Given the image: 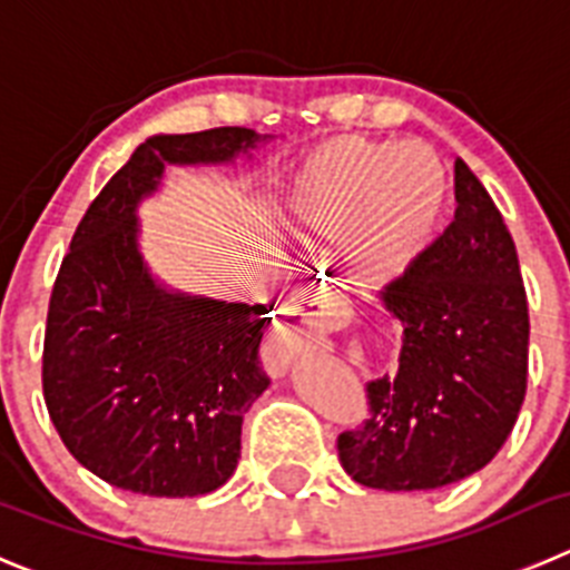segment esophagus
<instances>
[{
	"label": "esophagus",
	"instance_id": "esophagus-1",
	"mask_svg": "<svg viewBox=\"0 0 570 570\" xmlns=\"http://www.w3.org/2000/svg\"><path fill=\"white\" fill-rule=\"evenodd\" d=\"M343 295L326 289V286L306 289L303 295L292 297L289 306L281 315L278 328H275L273 343H269V368H273V374H281L292 360L301 357L303 351L317 345L328 321L343 315Z\"/></svg>",
	"mask_w": 570,
	"mask_h": 570
}]
</instances>
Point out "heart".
<instances>
[{"mask_svg": "<svg viewBox=\"0 0 570 570\" xmlns=\"http://www.w3.org/2000/svg\"><path fill=\"white\" fill-rule=\"evenodd\" d=\"M444 194V165L430 146L343 137L301 165L284 213L301 238L337 242L357 230L360 269L387 281L428 247Z\"/></svg>", "mask_w": 570, "mask_h": 570, "instance_id": "1", "label": "heart"}]
</instances>
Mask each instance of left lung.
I'll use <instances>...</instances> for the list:
<instances>
[{
  "mask_svg": "<svg viewBox=\"0 0 570 570\" xmlns=\"http://www.w3.org/2000/svg\"><path fill=\"white\" fill-rule=\"evenodd\" d=\"M455 219L382 289L402 323L393 376L368 382V419L337 439L363 487L419 492L483 470L518 422L529 376V303L512 233L455 159Z\"/></svg>",
  "mask_w": 570,
  "mask_h": 570,
  "instance_id": "obj_1",
  "label": "left lung"
}]
</instances>
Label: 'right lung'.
<instances>
[{
    "instance_id": "add662e5",
    "label": "right lung",
    "mask_w": 570,
    "mask_h": 570,
    "mask_svg": "<svg viewBox=\"0 0 570 570\" xmlns=\"http://www.w3.org/2000/svg\"><path fill=\"white\" fill-rule=\"evenodd\" d=\"M267 140L244 126L157 135L137 146L83 213L50 295L41 385L72 459L151 498L219 489L242 455V422L267 391L264 303L159 286L137 249V205L165 165H216Z\"/></svg>"
}]
</instances>
